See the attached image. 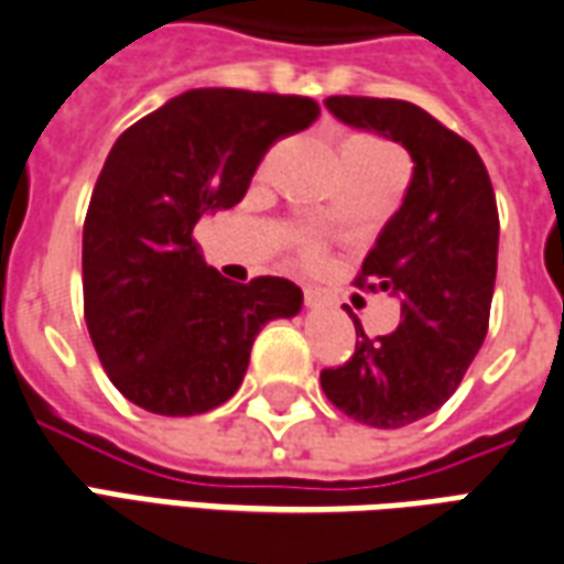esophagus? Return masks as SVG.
I'll return each instance as SVG.
<instances>
[{
  "label": "esophagus",
  "instance_id": "obj_1",
  "mask_svg": "<svg viewBox=\"0 0 564 564\" xmlns=\"http://www.w3.org/2000/svg\"><path fill=\"white\" fill-rule=\"evenodd\" d=\"M305 305L307 307H319V305H323V295H319V290H305Z\"/></svg>",
  "mask_w": 564,
  "mask_h": 564
}]
</instances>
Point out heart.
<instances>
[{"label": "heart", "instance_id": "1", "mask_svg": "<svg viewBox=\"0 0 564 564\" xmlns=\"http://www.w3.org/2000/svg\"><path fill=\"white\" fill-rule=\"evenodd\" d=\"M380 150H392V148H387L383 141L366 139V135H362V139L347 141V144L341 148V153H380Z\"/></svg>", "mask_w": 564, "mask_h": 564}]
</instances>
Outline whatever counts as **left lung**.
Segmentation results:
<instances>
[{"instance_id": "1", "label": "left lung", "mask_w": 564, "mask_h": 564, "mask_svg": "<svg viewBox=\"0 0 564 564\" xmlns=\"http://www.w3.org/2000/svg\"><path fill=\"white\" fill-rule=\"evenodd\" d=\"M341 123L399 141L414 174L402 208L368 250L359 286L402 302L392 335L368 338L359 319L356 354L319 375L338 411L375 429H402L435 414L456 392L489 329L498 265V208L484 160L420 105L329 96Z\"/></svg>"}]
</instances>
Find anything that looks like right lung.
I'll list each match as a JSON object with an SVG mask.
<instances>
[{
    "label": "right lung",
    "mask_w": 564,
    "mask_h": 564,
    "mask_svg": "<svg viewBox=\"0 0 564 564\" xmlns=\"http://www.w3.org/2000/svg\"><path fill=\"white\" fill-rule=\"evenodd\" d=\"M317 117L307 96L205 87L115 141L84 220V319L132 404L160 416L214 411L241 387L259 329L302 311L286 278L226 281L193 229L238 205L265 150Z\"/></svg>",
    "instance_id": "right-lung-1"
}]
</instances>
